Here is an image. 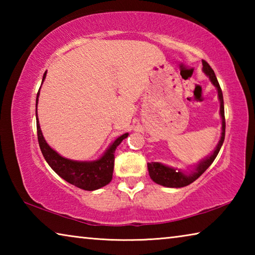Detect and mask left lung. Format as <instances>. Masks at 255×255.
<instances>
[{
  "instance_id": "left-lung-1",
  "label": "left lung",
  "mask_w": 255,
  "mask_h": 255,
  "mask_svg": "<svg viewBox=\"0 0 255 255\" xmlns=\"http://www.w3.org/2000/svg\"><path fill=\"white\" fill-rule=\"evenodd\" d=\"M202 72L209 77L210 82L214 84L215 88L217 89V92H218V100H219V103H221L219 114H221V118H222L221 139H219L217 146H216V148L213 150V153L208 155L207 157H205L204 159H201V161L198 164H196V165H193L192 169L189 172L174 169V167L164 165V164L158 163V162L147 163L148 173H149L150 179H152L155 183L161 184L163 187L182 188V187H185V185H189L190 183H192L193 181H196L207 169H208V167L211 165V163L215 161L216 156H217L219 150H221L224 139H225V111H224V99H223L222 89L221 86H219L217 77H216L213 68H211L209 66V64L205 62V60H202Z\"/></svg>"
}]
</instances>
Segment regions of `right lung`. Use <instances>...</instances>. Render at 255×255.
I'll use <instances>...</instances> for the list:
<instances>
[{
  "label": "right lung",
  "instance_id": "1",
  "mask_svg": "<svg viewBox=\"0 0 255 255\" xmlns=\"http://www.w3.org/2000/svg\"><path fill=\"white\" fill-rule=\"evenodd\" d=\"M46 74L47 72H45L44 76H42V82L46 79ZM38 98H39V92L37 93L36 99L38 141H39L41 153L51 169L60 178L67 181L68 183L75 185L80 189L86 190V191H93V190L100 189L109 183L112 180V173H114L115 150L125 138L128 137L129 133L126 132L119 136L114 143H111L106 152L102 154V156L96 159V161H74V159L65 158L47 144L44 135H42L37 115Z\"/></svg>",
  "mask_w": 255,
  "mask_h": 255
}]
</instances>
